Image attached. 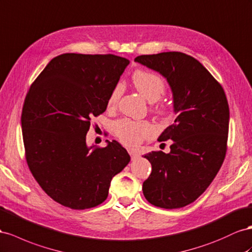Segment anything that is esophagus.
I'll return each instance as SVG.
<instances>
[{"label":"esophagus","mask_w":252,"mask_h":252,"mask_svg":"<svg viewBox=\"0 0 252 252\" xmlns=\"http://www.w3.org/2000/svg\"><path fill=\"white\" fill-rule=\"evenodd\" d=\"M129 155L131 156V159H132V160L137 159V158L139 157V154H138L137 152H134V151H129Z\"/></svg>","instance_id":"1"}]
</instances>
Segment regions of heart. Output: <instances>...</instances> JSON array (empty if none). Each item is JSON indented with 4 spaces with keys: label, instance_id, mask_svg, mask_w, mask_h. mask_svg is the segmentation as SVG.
Returning a JSON list of instances; mask_svg holds the SVG:
<instances>
[{
    "label": "heart",
    "instance_id": "heart-1",
    "mask_svg": "<svg viewBox=\"0 0 252 252\" xmlns=\"http://www.w3.org/2000/svg\"><path fill=\"white\" fill-rule=\"evenodd\" d=\"M132 83L135 89L149 103H156L165 92V84L163 79L157 74L148 71H135L132 75ZM123 89L122 84L115 85L108 98V106H114L118 103ZM114 129L121 142L129 147L138 146L145 139L153 137L156 132L155 126L149 122L129 119L117 122Z\"/></svg>",
    "mask_w": 252,
    "mask_h": 252
}]
</instances>
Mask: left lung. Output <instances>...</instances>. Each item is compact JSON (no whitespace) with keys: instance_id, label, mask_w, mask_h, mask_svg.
Instances as JSON below:
<instances>
[{"instance_id":"left-lung-1","label":"left lung","mask_w":252,"mask_h":252,"mask_svg":"<svg viewBox=\"0 0 252 252\" xmlns=\"http://www.w3.org/2000/svg\"><path fill=\"white\" fill-rule=\"evenodd\" d=\"M134 61L164 77L173 94L174 124L159 141L171 152L144 156L152 174L143 194L152 205L178 209L195 201L215 178L226 156L229 106L221 86L198 60L180 52L142 55Z\"/></svg>"}]
</instances>
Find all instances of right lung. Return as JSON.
Returning a JSON list of instances; mask_svg holds the SVG:
<instances>
[{
  "instance_id": "1",
  "label": "right lung",
  "mask_w": 252,
  "mask_h": 252,
  "mask_svg": "<svg viewBox=\"0 0 252 252\" xmlns=\"http://www.w3.org/2000/svg\"><path fill=\"white\" fill-rule=\"evenodd\" d=\"M129 63L114 55L63 54L50 61L26 95L21 123L27 164L60 205L98 206L113 177L130 161L118 141H108L104 148L86 142L91 118L105 112Z\"/></svg>"
}]
</instances>
